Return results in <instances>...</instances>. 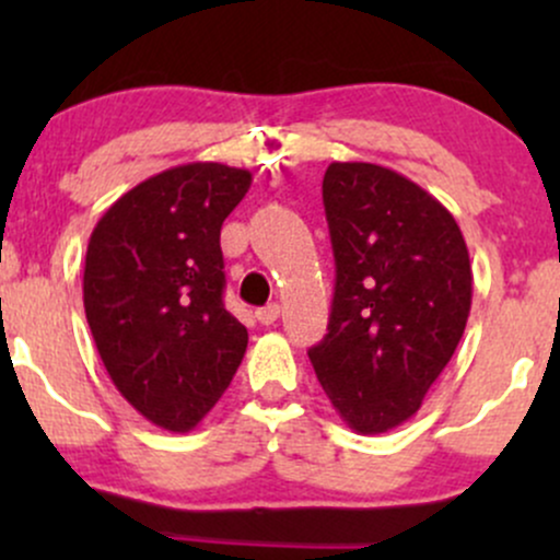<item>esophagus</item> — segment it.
I'll return each instance as SVG.
<instances>
[{"label":"esophagus","instance_id":"34e87169","mask_svg":"<svg viewBox=\"0 0 560 560\" xmlns=\"http://www.w3.org/2000/svg\"><path fill=\"white\" fill-rule=\"evenodd\" d=\"M279 316H281V307L276 305V302H273V305L260 307V311L255 313V318H258L262 326H271V324H276V320H279Z\"/></svg>","mask_w":560,"mask_h":560}]
</instances>
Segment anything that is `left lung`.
Instances as JSON below:
<instances>
[{"mask_svg": "<svg viewBox=\"0 0 560 560\" xmlns=\"http://www.w3.org/2000/svg\"><path fill=\"white\" fill-rule=\"evenodd\" d=\"M324 208L337 284L307 355L347 427L382 434L421 408L464 337L468 247L440 199L384 165L331 163Z\"/></svg>", "mask_w": 560, "mask_h": 560, "instance_id": "obj_1", "label": "left lung"}]
</instances>
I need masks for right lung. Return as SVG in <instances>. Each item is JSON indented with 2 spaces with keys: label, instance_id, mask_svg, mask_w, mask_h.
<instances>
[{
  "label": "right lung",
  "instance_id": "obj_1",
  "mask_svg": "<svg viewBox=\"0 0 560 560\" xmlns=\"http://www.w3.org/2000/svg\"><path fill=\"white\" fill-rule=\"evenodd\" d=\"M253 173L186 163L147 178L96 221L83 307L120 395L160 429L189 432L221 400L247 350L223 305L221 226Z\"/></svg>",
  "mask_w": 560,
  "mask_h": 560
}]
</instances>
